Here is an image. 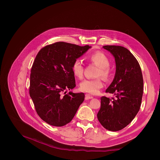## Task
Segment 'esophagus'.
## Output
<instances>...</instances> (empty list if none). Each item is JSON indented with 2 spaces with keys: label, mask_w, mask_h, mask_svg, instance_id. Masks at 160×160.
<instances>
[{
  "label": "esophagus",
  "mask_w": 160,
  "mask_h": 160,
  "mask_svg": "<svg viewBox=\"0 0 160 160\" xmlns=\"http://www.w3.org/2000/svg\"><path fill=\"white\" fill-rule=\"evenodd\" d=\"M93 97L89 95V94H86V99L88 100V99H91V98H93Z\"/></svg>",
  "instance_id": "esophagus-1"
}]
</instances>
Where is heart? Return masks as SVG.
Masks as SVG:
<instances>
[{
  "label": "heart",
  "mask_w": 160,
  "mask_h": 160,
  "mask_svg": "<svg viewBox=\"0 0 160 160\" xmlns=\"http://www.w3.org/2000/svg\"><path fill=\"white\" fill-rule=\"evenodd\" d=\"M88 60L92 64L97 67L95 79L85 80L80 84L82 91L90 94H96L103 87V79L106 81L110 80L112 76V71L110 68V60L108 56L101 51L92 53L88 57ZM72 71L75 77L81 80L83 78L84 72V66L80 59H76L72 65ZM102 78H101V77Z\"/></svg>",
  "instance_id": "heart-1"
}]
</instances>
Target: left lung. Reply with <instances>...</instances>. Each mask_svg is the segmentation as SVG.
Listing matches in <instances>:
<instances>
[{
	"label": "left lung",
	"instance_id": "left-lung-1",
	"mask_svg": "<svg viewBox=\"0 0 160 160\" xmlns=\"http://www.w3.org/2000/svg\"><path fill=\"white\" fill-rule=\"evenodd\" d=\"M103 48L115 57V78L106 93L114 94L115 97L100 98L97 118L104 128L115 132L127 127L138 113L143 93V79L139 62L127 48L116 45Z\"/></svg>",
	"mask_w": 160,
	"mask_h": 160
}]
</instances>
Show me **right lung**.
I'll return each instance as SVG.
<instances>
[{"instance_id": "add662e5", "label": "right lung", "mask_w": 160, "mask_h": 160, "mask_svg": "<svg viewBox=\"0 0 160 160\" xmlns=\"http://www.w3.org/2000/svg\"><path fill=\"white\" fill-rule=\"evenodd\" d=\"M89 48L60 41L38 53L31 69L29 93L38 115L47 123L63 127L70 122L84 100L83 93H62L76 86L72 63Z\"/></svg>"}]
</instances>
